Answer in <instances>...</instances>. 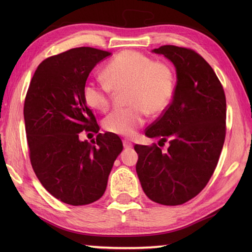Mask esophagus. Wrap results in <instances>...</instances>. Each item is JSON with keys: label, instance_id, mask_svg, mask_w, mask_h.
<instances>
[{"label": "esophagus", "instance_id": "obj_1", "mask_svg": "<svg viewBox=\"0 0 252 252\" xmlns=\"http://www.w3.org/2000/svg\"><path fill=\"white\" fill-rule=\"evenodd\" d=\"M132 146H133V144L130 141H127V140L123 141V147H125L126 149H130V148H132Z\"/></svg>", "mask_w": 252, "mask_h": 252}]
</instances>
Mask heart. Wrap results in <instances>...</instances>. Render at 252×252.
<instances>
[{"label": "heart", "instance_id": "obj_1", "mask_svg": "<svg viewBox=\"0 0 252 252\" xmlns=\"http://www.w3.org/2000/svg\"><path fill=\"white\" fill-rule=\"evenodd\" d=\"M103 80L85 83L83 98L91 108L104 112L110 107L112 91L127 88L131 106L114 110L104 120L105 129L114 134L132 136L145 123L147 111L162 114L173 98L172 69L136 51H123L112 58L104 68Z\"/></svg>", "mask_w": 252, "mask_h": 252}]
</instances>
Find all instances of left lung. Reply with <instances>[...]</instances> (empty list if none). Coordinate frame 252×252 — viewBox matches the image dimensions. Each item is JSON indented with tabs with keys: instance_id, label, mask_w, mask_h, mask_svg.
Listing matches in <instances>:
<instances>
[{
	"instance_id": "left-lung-1",
	"label": "left lung",
	"mask_w": 252,
	"mask_h": 252,
	"mask_svg": "<svg viewBox=\"0 0 252 252\" xmlns=\"http://www.w3.org/2000/svg\"><path fill=\"white\" fill-rule=\"evenodd\" d=\"M173 63V99L161 117L145 130L160 143L135 145L136 173L149 199L179 206L205 189L217 168L226 133V99L211 66L190 49L163 45L153 51Z\"/></svg>"
}]
</instances>
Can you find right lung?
<instances>
[{
    "label": "right lung",
    "mask_w": 252,
    "mask_h": 252,
    "mask_svg": "<svg viewBox=\"0 0 252 252\" xmlns=\"http://www.w3.org/2000/svg\"><path fill=\"white\" fill-rule=\"evenodd\" d=\"M111 53L77 47L37 66L24 105L29 157L36 178L51 195L68 205H89L104 195L112 165L123 145L119 136L99 133L92 143L82 130L99 126L83 98L92 69Z\"/></svg>",
    "instance_id": "right-lung-1"
}]
</instances>
